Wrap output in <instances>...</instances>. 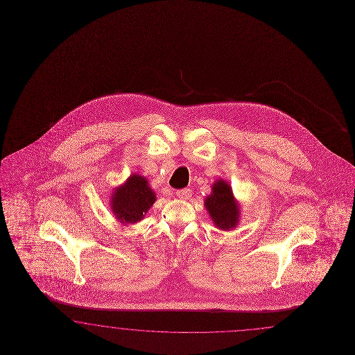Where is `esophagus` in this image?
<instances>
[{"label": "esophagus", "instance_id": "34e87169", "mask_svg": "<svg viewBox=\"0 0 355 355\" xmlns=\"http://www.w3.org/2000/svg\"><path fill=\"white\" fill-rule=\"evenodd\" d=\"M175 195H177L178 199L189 200V199H191L192 191L190 189H182V190H178V191L175 192Z\"/></svg>", "mask_w": 355, "mask_h": 355}]
</instances>
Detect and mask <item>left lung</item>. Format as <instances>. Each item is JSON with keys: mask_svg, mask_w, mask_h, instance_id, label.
Masks as SVG:
<instances>
[{"mask_svg": "<svg viewBox=\"0 0 355 355\" xmlns=\"http://www.w3.org/2000/svg\"><path fill=\"white\" fill-rule=\"evenodd\" d=\"M204 205L213 223L220 230L230 231L239 223V204L235 200L230 184L218 180L211 186V195L205 198Z\"/></svg>", "mask_w": 355, "mask_h": 355, "instance_id": "1", "label": "left lung"}]
</instances>
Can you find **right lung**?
<instances>
[{
  "label": "right lung",
  "mask_w": 355,
  "mask_h": 355,
  "mask_svg": "<svg viewBox=\"0 0 355 355\" xmlns=\"http://www.w3.org/2000/svg\"><path fill=\"white\" fill-rule=\"evenodd\" d=\"M155 200L156 195L147 180L139 174H132L124 184L114 190L110 205L116 220L129 225L142 220Z\"/></svg>",
  "instance_id": "right-lung-1"
}]
</instances>
